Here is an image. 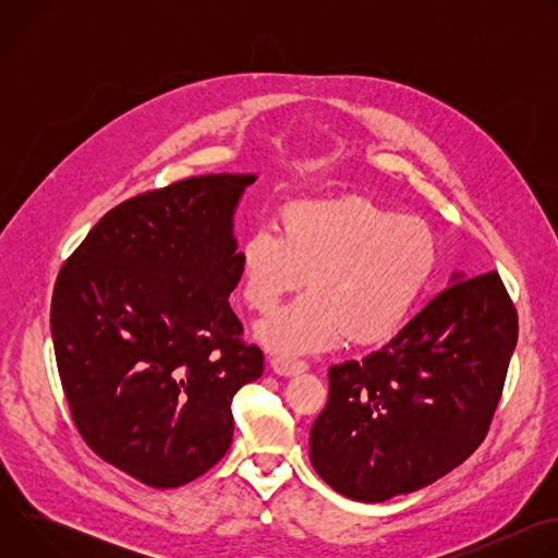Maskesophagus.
<instances>
[{
    "label": "esophagus",
    "mask_w": 558,
    "mask_h": 558,
    "mask_svg": "<svg viewBox=\"0 0 558 558\" xmlns=\"http://www.w3.org/2000/svg\"><path fill=\"white\" fill-rule=\"evenodd\" d=\"M271 368H274V373H278V375L291 377V375H298V373L306 371L308 364L302 362V360H295V357L278 355V357H271Z\"/></svg>",
    "instance_id": "34e87169"
}]
</instances>
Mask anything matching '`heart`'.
I'll list each match as a JSON object with an SVG mask.
<instances>
[{"label":"heart","instance_id":"1","mask_svg":"<svg viewBox=\"0 0 558 558\" xmlns=\"http://www.w3.org/2000/svg\"><path fill=\"white\" fill-rule=\"evenodd\" d=\"M437 267L428 225L362 196L289 203L280 233L260 227L238 245L245 302L271 311L306 274L308 291L258 325L276 353H311L342 336L375 344L404 325Z\"/></svg>","mask_w":558,"mask_h":558}]
</instances>
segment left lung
Here are the masks:
<instances>
[{"instance_id": "left-lung-1", "label": "left lung", "mask_w": 558, "mask_h": 558, "mask_svg": "<svg viewBox=\"0 0 558 558\" xmlns=\"http://www.w3.org/2000/svg\"><path fill=\"white\" fill-rule=\"evenodd\" d=\"M452 282L386 347L329 368L308 457L340 495L379 504L415 493L486 439L519 317L497 271Z\"/></svg>"}]
</instances>
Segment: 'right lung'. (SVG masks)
Masks as SVG:
<instances>
[{"label":"right lung","instance_id":"obj_1","mask_svg":"<svg viewBox=\"0 0 558 558\" xmlns=\"http://www.w3.org/2000/svg\"><path fill=\"white\" fill-rule=\"evenodd\" d=\"M254 174H207L123 201L63 263L50 331L74 426L108 463L151 488L216 465L231 400L263 375L229 306L233 211Z\"/></svg>","mask_w":558,"mask_h":558}]
</instances>
